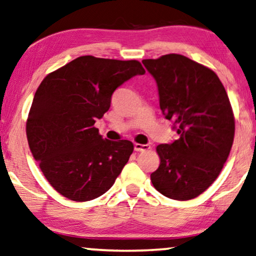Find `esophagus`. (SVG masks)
Returning a JSON list of instances; mask_svg holds the SVG:
<instances>
[{"label": "esophagus", "mask_w": 256, "mask_h": 256, "mask_svg": "<svg viewBox=\"0 0 256 256\" xmlns=\"http://www.w3.org/2000/svg\"><path fill=\"white\" fill-rule=\"evenodd\" d=\"M134 149L136 152H146L148 149H150V146L149 144H135Z\"/></svg>", "instance_id": "34e87169"}]
</instances>
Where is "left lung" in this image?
<instances>
[{
    "label": "left lung",
    "instance_id": "8db88e82",
    "mask_svg": "<svg viewBox=\"0 0 256 256\" xmlns=\"http://www.w3.org/2000/svg\"><path fill=\"white\" fill-rule=\"evenodd\" d=\"M142 63L156 81L164 118L178 132L172 144L156 147L160 166L152 184L169 198L190 200L216 180L230 152L235 120L230 98L212 69L184 55Z\"/></svg>",
    "mask_w": 256,
    "mask_h": 256
}]
</instances>
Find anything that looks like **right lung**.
Listing matches in <instances>:
<instances>
[{"instance_id": "obj_1", "label": "right lung", "mask_w": 256, "mask_h": 256, "mask_svg": "<svg viewBox=\"0 0 256 256\" xmlns=\"http://www.w3.org/2000/svg\"><path fill=\"white\" fill-rule=\"evenodd\" d=\"M146 70L135 60L80 56L46 76L26 120L32 156L52 188L69 200L90 201L114 184L134 144L102 138L94 127L116 88Z\"/></svg>"}]
</instances>
